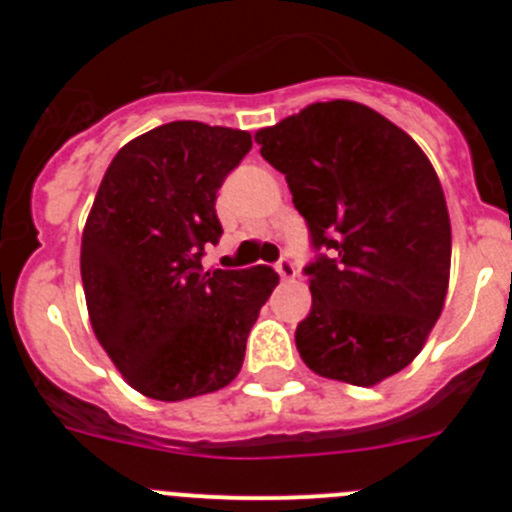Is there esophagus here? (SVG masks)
Here are the masks:
<instances>
[{"label":"esophagus","instance_id":"obj_1","mask_svg":"<svg viewBox=\"0 0 512 512\" xmlns=\"http://www.w3.org/2000/svg\"><path fill=\"white\" fill-rule=\"evenodd\" d=\"M277 271H279V277H282L284 282H292V279L297 277V266H295V261L287 259V256H284V259H279V261H277Z\"/></svg>","mask_w":512,"mask_h":512}]
</instances>
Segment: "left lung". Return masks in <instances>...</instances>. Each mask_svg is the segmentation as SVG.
<instances>
[{
    "instance_id": "obj_1",
    "label": "left lung",
    "mask_w": 512,
    "mask_h": 512,
    "mask_svg": "<svg viewBox=\"0 0 512 512\" xmlns=\"http://www.w3.org/2000/svg\"><path fill=\"white\" fill-rule=\"evenodd\" d=\"M282 171L318 253L302 361L320 377L372 387L420 354L443 310L451 223L441 182L395 122L348 99L315 102L256 133Z\"/></svg>"
}]
</instances>
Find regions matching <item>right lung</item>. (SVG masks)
Masks as SVG:
<instances>
[{
	"label": "right lung",
	"instance_id": "1",
	"mask_svg": "<svg viewBox=\"0 0 512 512\" xmlns=\"http://www.w3.org/2000/svg\"><path fill=\"white\" fill-rule=\"evenodd\" d=\"M251 133L176 120L117 151L81 235L94 336L125 382L153 400L207 395L238 377L271 266L202 271L223 235L217 189Z\"/></svg>",
	"mask_w": 512,
	"mask_h": 512
}]
</instances>
